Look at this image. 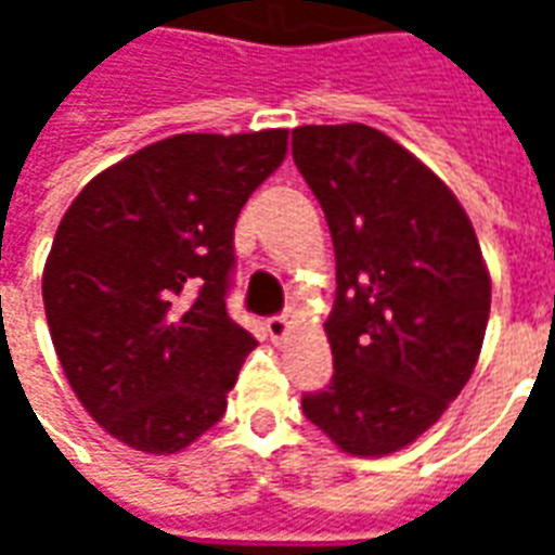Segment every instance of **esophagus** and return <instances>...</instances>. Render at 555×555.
<instances>
[{
    "label": "esophagus",
    "instance_id": "esophagus-1",
    "mask_svg": "<svg viewBox=\"0 0 555 555\" xmlns=\"http://www.w3.org/2000/svg\"><path fill=\"white\" fill-rule=\"evenodd\" d=\"M267 336L273 338V341H282V338L288 336V318L285 314H273V318H267Z\"/></svg>",
    "mask_w": 555,
    "mask_h": 555
}]
</instances>
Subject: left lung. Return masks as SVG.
Returning a JSON list of instances; mask_svg holds the SVG:
<instances>
[{"label":"left lung","mask_w":555,"mask_h":555,"mask_svg":"<svg viewBox=\"0 0 555 555\" xmlns=\"http://www.w3.org/2000/svg\"><path fill=\"white\" fill-rule=\"evenodd\" d=\"M291 154L336 249L333 380L306 418L362 457L422 437L476 369L490 276L461 202L408 147L365 125H306Z\"/></svg>","instance_id":"left-lung-1"}]
</instances>
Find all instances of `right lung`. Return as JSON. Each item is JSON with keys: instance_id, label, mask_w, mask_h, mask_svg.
<instances>
[{"instance_id": "obj_1", "label": "right lung", "mask_w": 555, "mask_h": 555, "mask_svg": "<svg viewBox=\"0 0 555 555\" xmlns=\"http://www.w3.org/2000/svg\"><path fill=\"white\" fill-rule=\"evenodd\" d=\"M288 130L181 133L91 178L43 267L55 353L91 418L139 452L186 449L258 345L225 309L234 222Z\"/></svg>"}]
</instances>
